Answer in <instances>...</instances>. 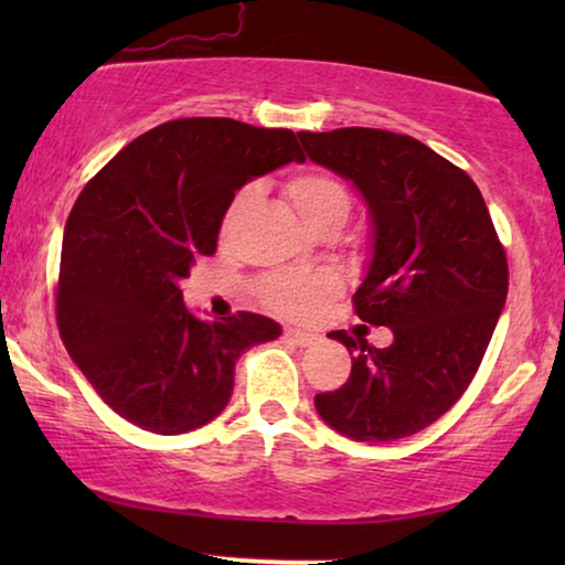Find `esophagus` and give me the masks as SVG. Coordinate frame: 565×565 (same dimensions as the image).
<instances>
[{"label": "esophagus", "instance_id": "obj_1", "mask_svg": "<svg viewBox=\"0 0 565 565\" xmlns=\"http://www.w3.org/2000/svg\"><path fill=\"white\" fill-rule=\"evenodd\" d=\"M282 339L288 344H296V347H311L316 339L313 331H303V329H285V334H282Z\"/></svg>", "mask_w": 565, "mask_h": 565}]
</instances>
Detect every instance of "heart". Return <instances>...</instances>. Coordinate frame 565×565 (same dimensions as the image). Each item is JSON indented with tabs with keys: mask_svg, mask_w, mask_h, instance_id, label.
<instances>
[{
	"mask_svg": "<svg viewBox=\"0 0 565 565\" xmlns=\"http://www.w3.org/2000/svg\"><path fill=\"white\" fill-rule=\"evenodd\" d=\"M285 192H288L292 207L311 231H319L323 226L339 228L350 215V192L331 174L298 172L285 184ZM252 198L254 188L238 192L234 211L249 203ZM337 288L339 282L331 273H277L262 280L259 296L273 311L290 316V319H303Z\"/></svg>",
	"mask_w": 565,
	"mask_h": 565,
	"instance_id": "heart-1",
	"label": "heart"
}]
</instances>
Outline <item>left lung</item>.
Instances as JSON below:
<instances>
[{
  "mask_svg": "<svg viewBox=\"0 0 565 565\" xmlns=\"http://www.w3.org/2000/svg\"><path fill=\"white\" fill-rule=\"evenodd\" d=\"M306 157L360 190L373 259L354 292L383 350L331 331L352 358L316 412L358 443H393L437 422L473 381L509 288L507 254L476 182L412 136L377 128L298 134Z\"/></svg>",
  "mask_w": 565,
  "mask_h": 565,
  "instance_id": "8db88e82",
  "label": "left lung"
}]
</instances>
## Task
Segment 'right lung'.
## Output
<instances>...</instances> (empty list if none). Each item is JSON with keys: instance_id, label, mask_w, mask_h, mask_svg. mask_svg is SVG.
<instances>
[{"instance_id": "add662e5", "label": "right lung", "mask_w": 565, "mask_h": 565, "mask_svg": "<svg viewBox=\"0 0 565 565\" xmlns=\"http://www.w3.org/2000/svg\"><path fill=\"white\" fill-rule=\"evenodd\" d=\"M303 161L288 128L231 118L169 120L138 136L87 182L66 221L56 321L99 398L157 435L213 422L244 350L280 337L259 313L205 321L180 285L211 257L236 190Z\"/></svg>"}]
</instances>
